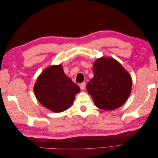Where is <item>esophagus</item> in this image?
I'll return each mask as SVG.
<instances>
[{
  "instance_id": "1",
  "label": "esophagus",
  "mask_w": 158,
  "mask_h": 158,
  "mask_svg": "<svg viewBox=\"0 0 158 158\" xmlns=\"http://www.w3.org/2000/svg\"><path fill=\"white\" fill-rule=\"evenodd\" d=\"M85 87V82H82L80 84V88L81 89H84Z\"/></svg>"
}]
</instances>
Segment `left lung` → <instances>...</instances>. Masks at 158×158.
Wrapping results in <instances>:
<instances>
[{
    "label": "left lung",
    "instance_id": "1",
    "mask_svg": "<svg viewBox=\"0 0 158 158\" xmlns=\"http://www.w3.org/2000/svg\"><path fill=\"white\" fill-rule=\"evenodd\" d=\"M94 76L86 89L96 107L106 111L122 106L131 92V75L113 58L98 59L94 63Z\"/></svg>",
    "mask_w": 158,
    "mask_h": 158
}]
</instances>
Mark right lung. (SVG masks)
Returning a JSON list of instances; mask_svg holds the SVG:
<instances>
[{"mask_svg":"<svg viewBox=\"0 0 158 158\" xmlns=\"http://www.w3.org/2000/svg\"><path fill=\"white\" fill-rule=\"evenodd\" d=\"M80 91L78 85L64 74L61 64L45 69L34 85V94L38 102L55 113L69 109Z\"/></svg>","mask_w":158,"mask_h":158,"instance_id":"obj_1","label":"right lung"}]
</instances>
